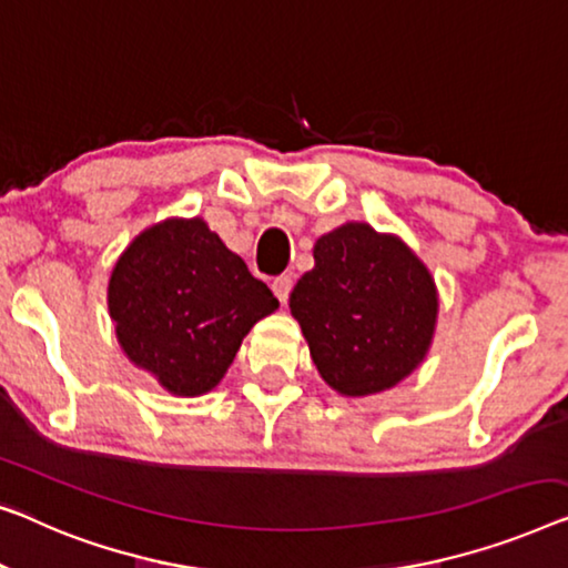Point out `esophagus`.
Listing matches in <instances>:
<instances>
[{
	"instance_id": "1",
	"label": "esophagus",
	"mask_w": 568,
	"mask_h": 568,
	"mask_svg": "<svg viewBox=\"0 0 568 568\" xmlns=\"http://www.w3.org/2000/svg\"><path fill=\"white\" fill-rule=\"evenodd\" d=\"M291 287H293V277L291 275H281L273 281V293L277 295V301L287 303V295H291Z\"/></svg>"
}]
</instances>
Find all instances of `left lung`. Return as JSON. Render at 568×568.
Returning <instances> with one entry per match:
<instances>
[{
    "label": "left lung",
    "instance_id": "8db88e82",
    "mask_svg": "<svg viewBox=\"0 0 568 568\" xmlns=\"http://www.w3.org/2000/svg\"><path fill=\"white\" fill-rule=\"evenodd\" d=\"M287 306L326 386L363 398L394 388L422 365L440 295L402 236L347 221L316 239L314 267L295 283Z\"/></svg>",
    "mask_w": 568,
    "mask_h": 568
}]
</instances>
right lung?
I'll return each instance as SVG.
<instances>
[{
    "mask_svg": "<svg viewBox=\"0 0 568 568\" xmlns=\"http://www.w3.org/2000/svg\"><path fill=\"white\" fill-rule=\"evenodd\" d=\"M277 306L201 215L143 229L108 283V311L125 357L182 398L219 386L252 326Z\"/></svg>",
    "mask_w": 568,
    "mask_h": 568,
    "instance_id": "right-lung-1",
    "label": "right lung"
}]
</instances>
